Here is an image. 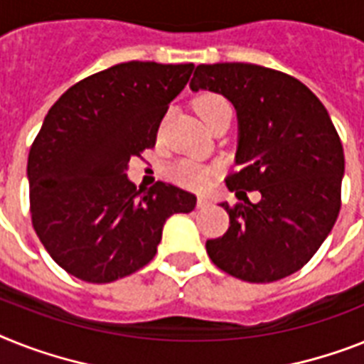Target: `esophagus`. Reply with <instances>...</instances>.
<instances>
[{
    "label": "esophagus",
    "instance_id": "34e87169",
    "mask_svg": "<svg viewBox=\"0 0 364 364\" xmlns=\"http://www.w3.org/2000/svg\"><path fill=\"white\" fill-rule=\"evenodd\" d=\"M210 199H206V197H199V199H197V208H208L210 206Z\"/></svg>",
    "mask_w": 364,
    "mask_h": 364
}]
</instances>
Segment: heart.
I'll list each match as a JSON object with an SVG mask.
<instances>
[{
  "instance_id": "b5f03b06",
  "label": "heart",
  "mask_w": 364,
  "mask_h": 364,
  "mask_svg": "<svg viewBox=\"0 0 364 364\" xmlns=\"http://www.w3.org/2000/svg\"><path fill=\"white\" fill-rule=\"evenodd\" d=\"M195 109L199 113V117L204 121V124L208 126L210 121L214 119L218 113L223 109H230V104L227 98L218 92H204L195 100ZM215 175L214 169L210 167H203L193 161H180L175 165V169L171 173V176L178 182L180 186H184L188 189H204L210 184L212 176Z\"/></svg>"
}]
</instances>
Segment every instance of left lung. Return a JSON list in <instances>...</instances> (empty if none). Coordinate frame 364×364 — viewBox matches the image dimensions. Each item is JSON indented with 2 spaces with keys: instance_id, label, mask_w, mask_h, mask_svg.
I'll list each match as a JSON object with an SVG mask.
<instances>
[{
  "instance_id": "obj_1",
  "label": "left lung",
  "mask_w": 364,
  "mask_h": 364,
  "mask_svg": "<svg viewBox=\"0 0 364 364\" xmlns=\"http://www.w3.org/2000/svg\"><path fill=\"white\" fill-rule=\"evenodd\" d=\"M189 85L232 102L238 171L225 182L238 197L262 195L257 204H221L229 230L206 242L208 257L247 283L292 275L320 249L341 212L344 152L329 113L299 80L249 63L199 65Z\"/></svg>"
}]
</instances>
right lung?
<instances>
[{
  "label": "right lung",
  "mask_w": 364,
  "mask_h": 364,
  "mask_svg": "<svg viewBox=\"0 0 364 364\" xmlns=\"http://www.w3.org/2000/svg\"><path fill=\"white\" fill-rule=\"evenodd\" d=\"M193 63H121L72 85L50 107L27 158L33 229L50 257L87 283H111L154 258L165 219L197 197L156 182L137 191L128 161L156 145Z\"/></svg>",
  "instance_id": "1"
}]
</instances>
